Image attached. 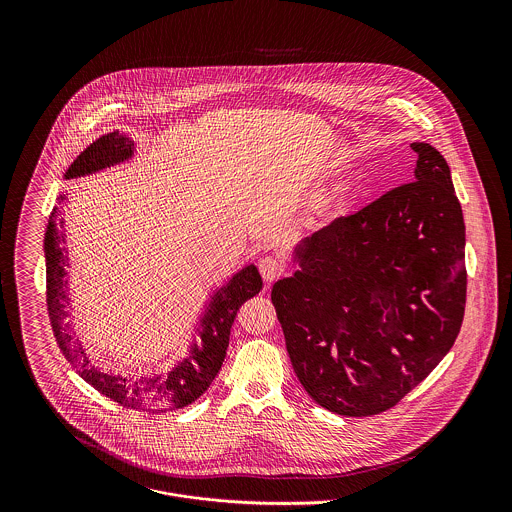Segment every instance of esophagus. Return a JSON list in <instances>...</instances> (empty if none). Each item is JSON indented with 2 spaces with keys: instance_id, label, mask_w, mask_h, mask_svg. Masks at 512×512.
<instances>
[{
  "instance_id": "1",
  "label": "esophagus",
  "mask_w": 512,
  "mask_h": 512,
  "mask_svg": "<svg viewBox=\"0 0 512 512\" xmlns=\"http://www.w3.org/2000/svg\"><path fill=\"white\" fill-rule=\"evenodd\" d=\"M258 268H260V274L264 278L266 284H272L274 280H278L280 276H284L286 272V264L282 258L278 256H264L260 262H258Z\"/></svg>"
}]
</instances>
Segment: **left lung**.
Instances as JSON below:
<instances>
[{
	"instance_id": "8db88e82",
	"label": "left lung",
	"mask_w": 512,
	"mask_h": 512,
	"mask_svg": "<svg viewBox=\"0 0 512 512\" xmlns=\"http://www.w3.org/2000/svg\"><path fill=\"white\" fill-rule=\"evenodd\" d=\"M412 183L331 220L272 288L293 370L325 410L394 408L453 347L465 313V222L449 165L416 142Z\"/></svg>"
}]
</instances>
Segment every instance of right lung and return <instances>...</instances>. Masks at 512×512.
I'll return each mask as SVG.
<instances>
[{
  "instance_id": "right-lung-1",
  "label": "right lung",
  "mask_w": 512,
  "mask_h": 512,
  "mask_svg": "<svg viewBox=\"0 0 512 512\" xmlns=\"http://www.w3.org/2000/svg\"><path fill=\"white\" fill-rule=\"evenodd\" d=\"M134 153V144L128 136L120 132L106 134L86 147L76 159L65 179H73L80 175H88L120 163ZM65 199V197H61ZM60 224L57 225L56 222ZM57 226H63L59 219V209L55 207L49 215L47 232H45V260H47V309L49 319L53 325L55 339L59 349L67 357V361L76 368V372L94 386L106 398L118 402L124 408H132L138 412L149 414H163L185 408L187 404L195 402L215 380L219 374L220 366L226 355L230 327L236 319L240 305L254 297L262 290V278L256 266H246L238 274L232 276L228 286L220 288L215 293L209 311L203 317V331H201V347L195 345L191 349V357L185 359L179 366H175L163 378H140V380H126L118 376L104 374L88 365L86 353L69 333V325L63 323L67 317V295H65V254L59 248V242L65 240L59 236Z\"/></svg>"
}]
</instances>
